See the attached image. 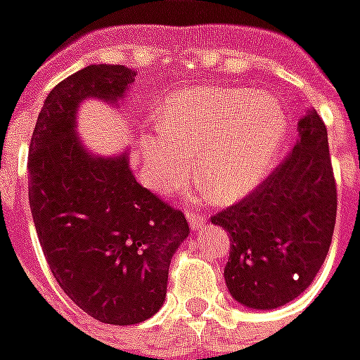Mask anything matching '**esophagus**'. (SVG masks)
<instances>
[{
	"instance_id": "obj_1",
	"label": "esophagus",
	"mask_w": 360,
	"mask_h": 360,
	"mask_svg": "<svg viewBox=\"0 0 360 360\" xmlns=\"http://www.w3.org/2000/svg\"><path fill=\"white\" fill-rule=\"evenodd\" d=\"M188 216V221H190V228L194 231H200V230H204L206 228V216H202V214H196V212H188L186 214Z\"/></svg>"
}]
</instances>
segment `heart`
Listing matches in <instances>:
<instances>
[{
  "mask_svg": "<svg viewBox=\"0 0 360 360\" xmlns=\"http://www.w3.org/2000/svg\"><path fill=\"white\" fill-rule=\"evenodd\" d=\"M287 115L274 95L238 86H194L160 108L158 129L139 141L146 184L170 192L184 184L196 150L200 184L218 202L245 196L274 168Z\"/></svg>",
  "mask_w": 360,
  "mask_h": 360,
  "instance_id": "obj_1",
  "label": "heart"
}]
</instances>
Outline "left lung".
<instances>
[{
	"instance_id": "left-lung-1",
	"label": "left lung",
	"mask_w": 360,
	"mask_h": 360,
	"mask_svg": "<svg viewBox=\"0 0 360 360\" xmlns=\"http://www.w3.org/2000/svg\"><path fill=\"white\" fill-rule=\"evenodd\" d=\"M297 132L285 162L252 196L212 218L230 233L228 291L248 309H277L297 299L331 245L337 188L317 110L299 118Z\"/></svg>"
}]
</instances>
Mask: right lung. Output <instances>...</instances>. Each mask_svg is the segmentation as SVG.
<instances>
[{
    "label": "right lung",
    "instance_id": "1",
    "mask_svg": "<svg viewBox=\"0 0 360 360\" xmlns=\"http://www.w3.org/2000/svg\"><path fill=\"white\" fill-rule=\"evenodd\" d=\"M136 73L89 65L51 91L29 146V206L45 259L77 307L108 325L150 319L188 221L132 174L129 150L103 156L77 134L86 98L118 108Z\"/></svg>",
    "mask_w": 360,
    "mask_h": 360
}]
</instances>
